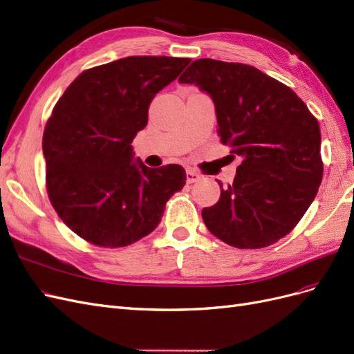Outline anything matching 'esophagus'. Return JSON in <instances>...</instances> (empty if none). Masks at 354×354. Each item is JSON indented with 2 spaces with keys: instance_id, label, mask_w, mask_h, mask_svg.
Segmentation results:
<instances>
[{
  "instance_id": "obj_1",
  "label": "esophagus",
  "mask_w": 354,
  "mask_h": 354,
  "mask_svg": "<svg viewBox=\"0 0 354 354\" xmlns=\"http://www.w3.org/2000/svg\"><path fill=\"white\" fill-rule=\"evenodd\" d=\"M202 178V176L199 174V173H196L195 169H192V168H189L187 171H186V181L189 185H192V183H196V181H199Z\"/></svg>"
}]
</instances>
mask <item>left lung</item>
I'll return each mask as SVG.
<instances>
[{
	"label": "left lung",
	"instance_id": "left-lung-1",
	"mask_svg": "<svg viewBox=\"0 0 354 354\" xmlns=\"http://www.w3.org/2000/svg\"><path fill=\"white\" fill-rule=\"evenodd\" d=\"M216 104L220 140L242 158L236 178L207 229L230 246L259 250L285 238L313 202L324 176L320 128L306 103L277 80L243 63L199 59L178 78Z\"/></svg>",
	"mask_w": 354,
	"mask_h": 354
}]
</instances>
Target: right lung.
I'll return each mask as SVG.
<instances>
[{
    "mask_svg": "<svg viewBox=\"0 0 354 354\" xmlns=\"http://www.w3.org/2000/svg\"><path fill=\"white\" fill-rule=\"evenodd\" d=\"M190 63L130 56L81 72L53 108L42 136L46 186L60 220L80 238L122 248L152 233L171 195L186 185L183 167L133 162V138L149 104Z\"/></svg>",
    "mask_w": 354,
    "mask_h": 354,
    "instance_id": "right-lung-1",
    "label": "right lung"
}]
</instances>
